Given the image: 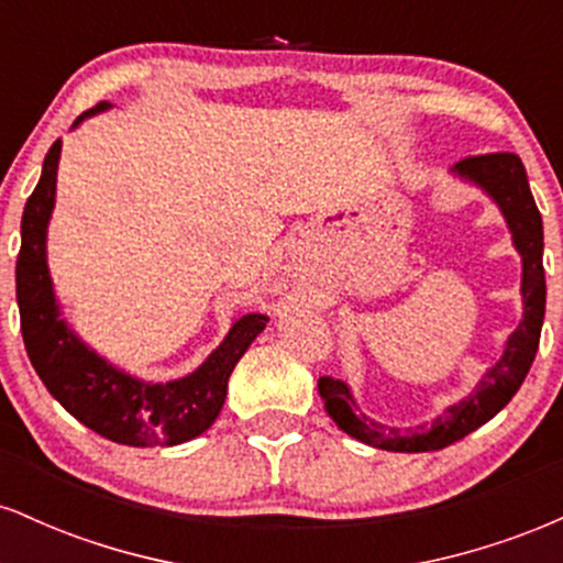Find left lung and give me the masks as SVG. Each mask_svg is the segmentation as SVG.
I'll return each mask as SVG.
<instances>
[{
    "instance_id": "obj_1",
    "label": "left lung",
    "mask_w": 563,
    "mask_h": 563,
    "mask_svg": "<svg viewBox=\"0 0 563 563\" xmlns=\"http://www.w3.org/2000/svg\"><path fill=\"white\" fill-rule=\"evenodd\" d=\"M463 183L479 187L500 209L510 241L521 256V320L508 335L500 360L489 367L461 402L448 405L431 423L394 429L360 410L357 399L341 378L322 376L318 389L325 412L349 437L389 452H431L476 431L506 407L525 384L540 344L545 318V269H542V217L529 190L525 164L514 153H487L457 161L450 169Z\"/></svg>"
}]
</instances>
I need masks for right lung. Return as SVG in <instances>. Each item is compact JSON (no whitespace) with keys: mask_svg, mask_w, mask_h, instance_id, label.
<instances>
[{"mask_svg":"<svg viewBox=\"0 0 563 563\" xmlns=\"http://www.w3.org/2000/svg\"><path fill=\"white\" fill-rule=\"evenodd\" d=\"M111 102H100L74 121L108 111ZM57 140L44 156L42 177L25 200L21 222V254L15 264V294L21 307L23 344L31 365L76 421L111 442L129 448H164L183 444L203 434L217 421L228 397L230 373L243 357L251 341L267 328L269 318L260 312L241 314L214 352L196 371L183 378L156 384L108 363L63 318L47 267V228L55 209Z\"/></svg>","mask_w":563,"mask_h":563,"instance_id":"obj_1","label":"right lung"}]
</instances>
